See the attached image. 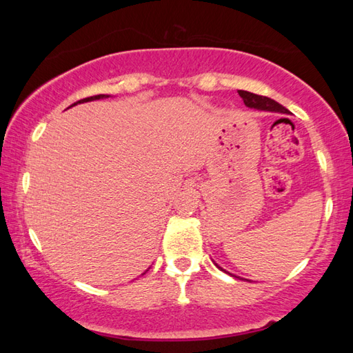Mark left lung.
Segmentation results:
<instances>
[{"label":"left lung","instance_id":"1","mask_svg":"<svg viewBox=\"0 0 353 353\" xmlns=\"http://www.w3.org/2000/svg\"><path fill=\"white\" fill-rule=\"evenodd\" d=\"M238 94H239V97H241V99H243L245 106L250 108V109L265 110V112H279V114H290V110H288L287 108H283L282 104H279V103L272 100V99H268V97L256 95V94H252V92H247V91H238ZM214 264H215V262H214ZM215 265L219 267V268L221 270V272L228 273L226 270H224L223 267H220L219 264H215ZM229 274H230V273H229ZM230 276L238 277V276H235V274H230ZM239 279H241V277H239ZM244 281H247V279H244ZM249 282H250V281H249Z\"/></svg>","mask_w":353,"mask_h":353}]
</instances>
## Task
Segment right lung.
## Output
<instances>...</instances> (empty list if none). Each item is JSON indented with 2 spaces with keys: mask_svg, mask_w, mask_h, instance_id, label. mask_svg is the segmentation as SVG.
<instances>
[{
  "mask_svg": "<svg viewBox=\"0 0 353 353\" xmlns=\"http://www.w3.org/2000/svg\"><path fill=\"white\" fill-rule=\"evenodd\" d=\"M110 95H104V94H100V95H94V97H88V99H83V100H79V101H76L74 104H71L70 108H72V106H76V104H80V103H88V101H94V100H103V99H109ZM147 272V270H145ZM145 272L142 273V274H145Z\"/></svg>",
  "mask_w": 353,
  "mask_h": 353,
  "instance_id": "right-lung-1",
  "label": "right lung"
}]
</instances>
